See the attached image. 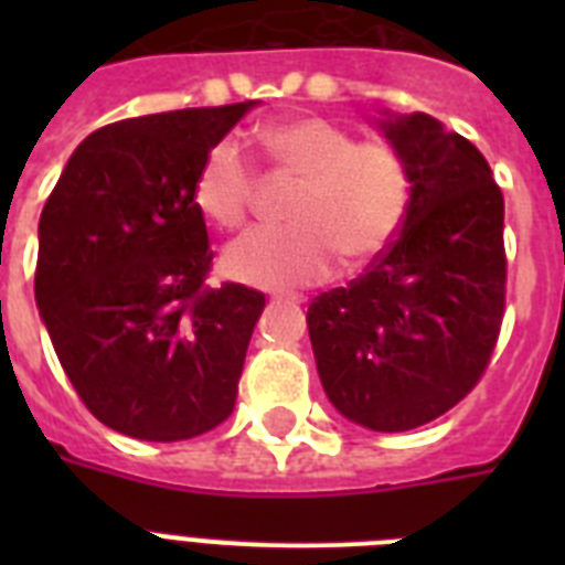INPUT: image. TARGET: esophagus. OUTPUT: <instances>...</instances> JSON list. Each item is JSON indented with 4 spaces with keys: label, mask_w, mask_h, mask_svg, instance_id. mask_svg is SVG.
Masks as SVG:
<instances>
[{
    "label": "esophagus",
    "mask_w": 565,
    "mask_h": 565,
    "mask_svg": "<svg viewBox=\"0 0 565 565\" xmlns=\"http://www.w3.org/2000/svg\"><path fill=\"white\" fill-rule=\"evenodd\" d=\"M278 299L281 301H292V305H305V296H299V292H290V296H278Z\"/></svg>",
    "instance_id": "esophagus-1"
}]
</instances>
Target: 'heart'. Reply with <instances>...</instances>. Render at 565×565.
I'll return each instance as SVG.
<instances>
[{"mask_svg":"<svg viewBox=\"0 0 565 565\" xmlns=\"http://www.w3.org/2000/svg\"><path fill=\"white\" fill-rule=\"evenodd\" d=\"M260 143L287 175L301 179L290 199L292 225L255 228L222 252L228 278L264 290L326 281L340 255L349 264L377 257L402 231L411 204V167L386 140H358L352 128L319 114L281 119ZM255 172L239 143L220 140L204 154L193 202L220 228L243 225Z\"/></svg>","mask_w":565,"mask_h":565,"instance_id":"heart-1","label":"heart"}]
</instances>
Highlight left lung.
Returning <instances> with one entry per match:
<instances>
[{
	"instance_id": "obj_1",
	"label": "left lung",
	"mask_w": 565,
	"mask_h": 565,
	"mask_svg": "<svg viewBox=\"0 0 565 565\" xmlns=\"http://www.w3.org/2000/svg\"><path fill=\"white\" fill-rule=\"evenodd\" d=\"M411 167L395 239L354 278L310 301L328 398L372 430H411L472 393L499 343L508 292L504 195L487 158L428 114H386Z\"/></svg>"
}]
</instances>
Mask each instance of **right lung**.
<instances>
[{
    "label": "right lung",
    "instance_id": "obj_1",
    "mask_svg": "<svg viewBox=\"0 0 565 565\" xmlns=\"http://www.w3.org/2000/svg\"><path fill=\"white\" fill-rule=\"evenodd\" d=\"M252 105L93 131L40 213V317L84 407L126 437L193 439L234 411L266 299L204 284L213 252L193 181Z\"/></svg>",
    "mask_w": 565,
    "mask_h": 565
}]
</instances>
